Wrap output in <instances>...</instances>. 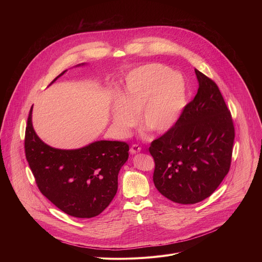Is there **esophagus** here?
Listing matches in <instances>:
<instances>
[{
	"instance_id": "1",
	"label": "esophagus",
	"mask_w": 262,
	"mask_h": 262,
	"mask_svg": "<svg viewBox=\"0 0 262 262\" xmlns=\"http://www.w3.org/2000/svg\"><path fill=\"white\" fill-rule=\"evenodd\" d=\"M129 151H130L132 155H136V154L141 151V147L139 145H137V144H134V145H132Z\"/></svg>"
}]
</instances>
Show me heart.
Returning <instances> with one entry per match:
<instances>
[{"mask_svg":"<svg viewBox=\"0 0 262 262\" xmlns=\"http://www.w3.org/2000/svg\"><path fill=\"white\" fill-rule=\"evenodd\" d=\"M188 103V86L182 74L162 64H147L130 71L122 99L112 107L115 128L125 134L137 121L156 134L169 130Z\"/></svg>","mask_w":262,"mask_h":262,"instance_id":"heart-1","label":"heart"}]
</instances>
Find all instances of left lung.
<instances>
[{
    "label": "left lung",
    "instance_id": "8db88e82",
    "mask_svg": "<svg viewBox=\"0 0 262 262\" xmlns=\"http://www.w3.org/2000/svg\"><path fill=\"white\" fill-rule=\"evenodd\" d=\"M196 96L185 105L177 122L154 140L158 191L180 204H195L209 197L230 169L234 125L217 85L195 69Z\"/></svg>",
    "mask_w": 262,
    "mask_h": 262
}]
</instances>
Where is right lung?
<instances>
[{
	"label": "right lung",
	"instance_id": "1",
	"mask_svg": "<svg viewBox=\"0 0 262 262\" xmlns=\"http://www.w3.org/2000/svg\"><path fill=\"white\" fill-rule=\"evenodd\" d=\"M128 150V144L120 141H97L74 150L53 148L35 134L30 110L26 159L41 194L71 216L93 217L108 206L117 193L118 173Z\"/></svg>",
	"mask_w": 262,
	"mask_h": 262
}]
</instances>
